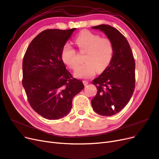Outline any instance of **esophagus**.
<instances>
[{
    "label": "esophagus",
    "instance_id": "1",
    "mask_svg": "<svg viewBox=\"0 0 159 159\" xmlns=\"http://www.w3.org/2000/svg\"><path fill=\"white\" fill-rule=\"evenodd\" d=\"M83 83H84V85H87L88 84V81H85V80H84V81H83Z\"/></svg>",
    "mask_w": 159,
    "mask_h": 159
}]
</instances>
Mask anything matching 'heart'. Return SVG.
I'll return each mask as SVG.
<instances>
[{
    "mask_svg": "<svg viewBox=\"0 0 159 159\" xmlns=\"http://www.w3.org/2000/svg\"><path fill=\"white\" fill-rule=\"evenodd\" d=\"M75 43L81 52H86L85 63L79 66L74 72L78 78H89L93 76L97 70L103 71L111 61L113 46L109 38H102L99 35L84 31L77 36ZM61 59L71 69H75L78 64L76 60V52L67 43L61 51Z\"/></svg>",
    "mask_w": 159,
    "mask_h": 159,
    "instance_id": "b5f03b06",
    "label": "heart"
}]
</instances>
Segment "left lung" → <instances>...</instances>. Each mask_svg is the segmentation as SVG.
Here are the masks:
<instances>
[{
    "label": "left lung",
    "mask_w": 159,
    "mask_h": 159,
    "mask_svg": "<svg viewBox=\"0 0 159 159\" xmlns=\"http://www.w3.org/2000/svg\"><path fill=\"white\" fill-rule=\"evenodd\" d=\"M111 41V61L98 78L93 80L98 92L91 100L94 111L111 116L121 111L131 99L135 86V62L127 40L116 28L109 25L93 26Z\"/></svg>",
    "instance_id": "1"
}]
</instances>
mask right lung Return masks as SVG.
<instances>
[{"mask_svg": "<svg viewBox=\"0 0 159 159\" xmlns=\"http://www.w3.org/2000/svg\"><path fill=\"white\" fill-rule=\"evenodd\" d=\"M76 28L40 32L28 47L22 61V85L32 108L48 119L68 115L74 97L84 88L73 78L61 59V51Z\"/></svg>", "mask_w": 159, "mask_h": 159, "instance_id": "add662e5", "label": "right lung"}]
</instances>
